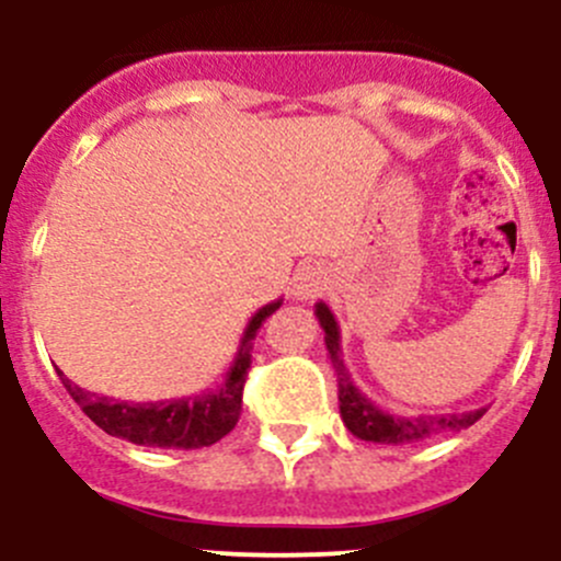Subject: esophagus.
Listing matches in <instances>:
<instances>
[{"label": "esophagus", "mask_w": 561, "mask_h": 561, "mask_svg": "<svg viewBox=\"0 0 561 561\" xmlns=\"http://www.w3.org/2000/svg\"><path fill=\"white\" fill-rule=\"evenodd\" d=\"M328 285H331V271H328L325 265H301V268L296 271V276H293V296H296L298 301H309V298L322 296V293L328 290Z\"/></svg>", "instance_id": "34e87169"}]
</instances>
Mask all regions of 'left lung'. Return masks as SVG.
Segmentation results:
<instances>
[{"label": "left lung", "instance_id": "1", "mask_svg": "<svg viewBox=\"0 0 561 561\" xmlns=\"http://www.w3.org/2000/svg\"><path fill=\"white\" fill-rule=\"evenodd\" d=\"M314 314L320 320V328L325 331V347L331 355V364L339 377V412L350 432L366 443L380 445H410L421 443V439L434 437L443 432H461V428L472 426L474 421L483 417V407L469 412H454V415H390L380 410L371 399H366L358 388H355L353 377H350L347 366L342 360V336H339V322L325 304H314Z\"/></svg>", "mask_w": 561, "mask_h": 561}]
</instances>
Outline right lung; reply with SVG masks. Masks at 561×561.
Returning a JSON list of instances; mask_svg holds the SVG:
<instances>
[{"instance_id": "obj_1", "label": "right lung", "mask_w": 561, "mask_h": 561, "mask_svg": "<svg viewBox=\"0 0 561 561\" xmlns=\"http://www.w3.org/2000/svg\"><path fill=\"white\" fill-rule=\"evenodd\" d=\"M279 307L282 298L265 304L263 309L252 314L244 336H241L239 353H236V360L228 375H225V380L201 396L135 404V401H118L89 393V390L67 380L65 371H59L61 386L76 399V404L111 437H122L133 445H146V448H208V445L219 443L228 432H233V426L239 423L247 371L249 364H252V355H249L252 339L265 322V317L274 314Z\"/></svg>"}]
</instances>
